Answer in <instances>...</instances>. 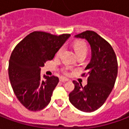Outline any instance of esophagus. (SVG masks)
I'll return each instance as SVG.
<instances>
[{
  "label": "esophagus",
  "mask_w": 129,
  "mask_h": 129,
  "mask_svg": "<svg viewBox=\"0 0 129 129\" xmlns=\"http://www.w3.org/2000/svg\"><path fill=\"white\" fill-rule=\"evenodd\" d=\"M59 81L61 82H66V81H68V79L66 78V77H60L59 78Z\"/></svg>",
  "instance_id": "esophagus-1"
}]
</instances>
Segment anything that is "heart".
I'll use <instances>...</instances> for the list:
<instances>
[{
    "label": "heart",
    "mask_w": 129,
    "mask_h": 129,
    "mask_svg": "<svg viewBox=\"0 0 129 129\" xmlns=\"http://www.w3.org/2000/svg\"><path fill=\"white\" fill-rule=\"evenodd\" d=\"M74 48H75V50L77 55L81 54H86L87 52H88V45H87L86 43L84 41H77L75 42V43H74ZM62 50H63V48H61L59 50L57 51V52L56 54V56H59L60 55ZM63 73L65 74H67L68 68H64Z\"/></svg>",
    "instance_id": "obj_1"
}]
</instances>
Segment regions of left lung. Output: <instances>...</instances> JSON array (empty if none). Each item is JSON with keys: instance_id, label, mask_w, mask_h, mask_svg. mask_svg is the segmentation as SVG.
Segmentation results:
<instances>
[{"instance_id": "1", "label": "left lung", "mask_w": 129, "mask_h": 129, "mask_svg": "<svg viewBox=\"0 0 129 129\" xmlns=\"http://www.w3.org/2000/svg\"><path fill=\"white\" fill-rule=\"evenodd\" d=\"M86 39L91 47V60L85 70L88 84L85 86L73 81L75 88L69 100L75 107L86 113L96 111L104 104L111 94L117 75V60L111 44L94 31L86 30L75 35Z\"/></svg>"}]
</instances>
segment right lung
Masks as SVG:
<instances>
[{
  "mask_svg": "<svg viewBox=\"0 0 129 129\" xmlns=\"http://www.w3.org/2000/svg\"><path fill=\"white\" fill-rule=\"evenodd\" d=\"M70 36L35 31L25 37L12 51L8 67L10 83L18 101L29 111H41L50 102L59 79L54 75L44 76L42 79L41 67L53 59Z\"/></svg>",
  "mask_w": 129,
  "mask_h": 129,
  "instance_id": "right-lung-1",
  "label": "right lung"
}]
</instances>
